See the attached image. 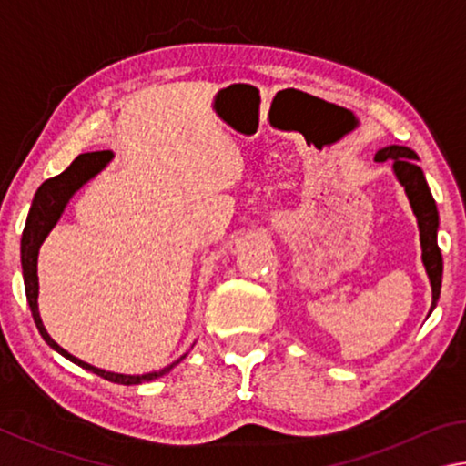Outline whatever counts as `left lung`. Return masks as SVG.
Listing matches in <instances>:
<instances>
[{
  "instance_id": "8db88e82",
  "label": "left lung",
  "mask_w": 466,
  "mask_h": 466,
  "mask_svg": "<svg viewBox=\"0 0 466 466\" xmlns=\"http://www.w3.org/2000/svg\"><path fill=\"white\" fill-rule=\"evenodd\" d=\"M392 162V172L400 187L405 188V195L411 209L417 218V228H420V242H421V261L428 273L430 286H431V310L436 309L440 299V288H441V252L438 247V208L433 201L431 191L428 187V180L423 177V170L417 167V154L413 149L405 146H386L378 149L374 156V162Z\"/></svg>"
}]
</instances>
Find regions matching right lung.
<instances>
[{
  "mask_svg": "<svg viewBox=\"0 0 466 466\" xmlns=\"http://www.w3.org/2000/svg\"><path fill=\"white\" fill-rule=\"evenodd\" d=\"M115 154L110 149H102V152H88V154H80L76 160L69 164V167L61 172V175L53 177L49 180L38 187V191L35 193L33 205H30L28 218H26V226L25 232H22V244H20V255H22V275H25V288H26V299L30 306V312H33V319L36 322V329L41 337L46 341V345L53 347L55 351L61 353L63 358H67L69 361H74L76 366H80L84 370H88L92 374H98L105 380L116 382V384H141V382H152L156 378H160L164 374H168L172 368L180 364L187 358L180 356L177 361H172L170 366L156 370V372H147V374H119V372H108V370H102L88 364V361H82L80 358L72 356V353L63 350V347L55 341V339L46 333V329L43 325L41 312H38V250H41V244L45 242L46 236L53 230L55 226L66 211L67 203L72 201V197L80 191V188L90 183V180L98 175V172L105 170L110 160H113Z\"/></svg>",
  "mask_w": 466,
  "mask_h": 466,
  "instance_id": "add662e5",
  "label": "right lung"
}]
</instances>
